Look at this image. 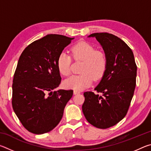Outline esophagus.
<instances>
[{"instance_id":"1","label":"esophagus","mask_w":151,"mask_h":151,"mask_svg":"<svg viewBox=\"0 0 151 151\" xmlns=\"http://www.w3.org/2000/svg\"><path fill=\"white\" fill-rule=\"evenodd\" d=\"M81 93V92L80 91H74V94H80Z\"/></svg>"}]
</instances>
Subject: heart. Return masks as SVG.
Masks as SVG:
<instances>
[{
  "mask_svg": "<svg viewBox=\"0 0 151 151\" xmlns=\"http://www.w3.org/2000/svg\"><path fill=\"white\" fill-rule=\"evenodd\" d=\"M73 60L83 61L79 72L81 74L73 75L64 82L66 88L75 91H81L88 87L93 79L99 81L103 77L108 67V57L103 50H96L91 43L81 41L74 45L70 49ZM72 58L65 52L60 53L57 59V66L61 75L67 76L71 73Z\"/></svg>",
  "mask_w": 151,
  "mask_h": 151,
  "instance_id": "b5f03b06",
  "label": "heart"
}]
</instances>
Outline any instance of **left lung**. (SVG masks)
I'll use <instances>...</instances> for the list:
<instances>
[{
  "label": "left lung",
  "mask_w": 151,
  "mask_h": 151,
  "mask_svg": "<svg viewBox=\"0 0 151 151\" xmlns=\"http://www.w3.org/2000/svg\"><path fill=\"white\" fill-rule=\"evenodd\" d=\"M95 37L108 57L105 75L94 88L103 96L88 91L82 106L89 123L99 129H108L126 116L136 86L137 66L133 52L123 40L107 32H96Z\"/></svg>",
  "instance_id": "1"
}]
</instances>
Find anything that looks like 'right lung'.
Segmentation results:
<instances>
[{
    "label": "right lung",
    "mask_w": 151,
    "mask_h": 151,
    "mask_svg": "<svg viewBox=\"0 0 151 151\" xmlns=\"http://www.w3.org/2000/svg\"><path fill=\"white\" fill-rule=\"evenodd\" d=\"M74 38L47 35L25 48L18 61L12 83V105L23 127L41 134L57 126L73 90L52 91L61 81L57 59Z\"/></svg>",
    "instance_id": "obj_1"
}]
</instances>
